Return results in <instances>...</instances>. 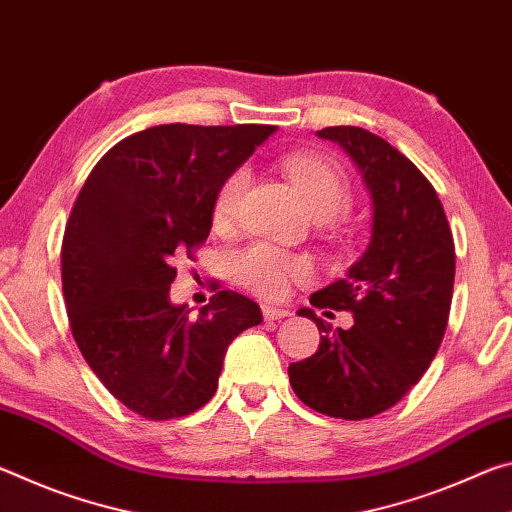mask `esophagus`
Segmentation results:
<instances>
[{
	"instance_id": "esophagus-1",
	"label": "esophagus",
	"mask_w": 512,
	"mask_h": 512,
	"mask_svg": "<svg viewBox=\"0 0 512 512\" xmlns=\"http://www.w3.org/2000/svg\"><path fill=\"white\" fill-rule=\"evenodd\" d=\"M262 314L266 320H280V318H287L291 316L289 309H280V307H262Z\"/></svg>"
}]
</instances>
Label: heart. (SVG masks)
Listing matches in <instances>:
<instances>
[{
	"instance_id": "obj_1",
	"label": "heart",
	"mask_w": 512,
	"mask_h": 512,
	"mask_svg": "<svg viewBox=\"0 0 512 512\" xmlns=\"http://www.w3.org/2000/svg\"><path fill=\"white\" fill-rule=\"evenodd\" d=\"M284 171L291 183L305 198L309 212L316 219H336L350 207V185L345 173L332 160L314 153H296L284 160ZM250 173L248 169L232 171L223 180L214 198L212 219L216 225H228L237 216L241 198L246 194ZM232 271L237 280L257 296L280 298L287 293L293 280H305L309 266L302 259L289 257L271 246L257 244L232 259Z\"/></svg>"
}]
</instances>
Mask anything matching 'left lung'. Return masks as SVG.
<instances>
[{"mask_svg": "<svg viewBox=\"0 0 512 512\" xmlns=\"http://www.w3.org/2000/svg\"><path fill=\"white\" fill-rule=\"evenodd\" d=\"M316 135L359 169L372 228L348 277L309 298L318 309L352 311L354 325L329 334L314 309H300L325 334L309 359L291 363L289 381L309 409L366 420L400 402L436 357L452 305L454 239L436 189L386 140L359 126Z\"/></svg>", "mask_w": 512, "mask_h": 512, "instance_id": "8db88e82", "label": "left lung"}]
</instances>
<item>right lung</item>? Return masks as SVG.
Wrapping results in <instances>:
<instances>
[{"instance_id": "add662e5", "label": "right lung", "mask_w": 512, "mask_h": 512, "mask_svg": "<svg viewBox=\"0 0 512 512\" xmlns=\"http://www.w3.org/2000/svg\"><path fill=\"white\" fill-rule=\"evenodd\" d=\"M275 126H153L103 155L65 225L63 296L74 341L117 400L149 420L212 400L228 345L262 323L257 302L214 293L192 316L169 298L171 257L212 230L223 180Z\"/></svg>"}]
</instances>
